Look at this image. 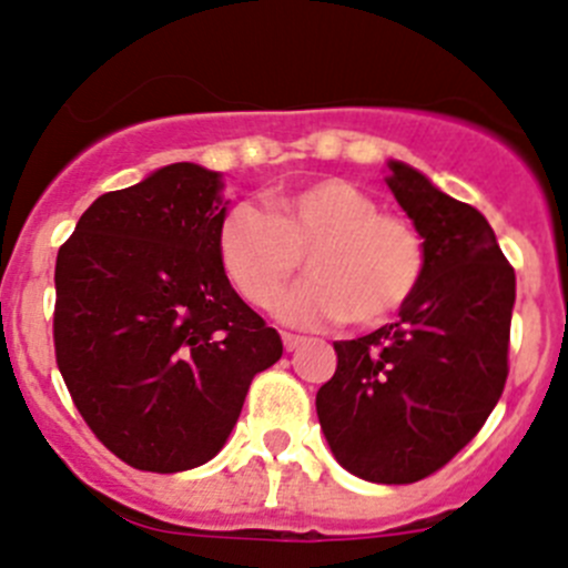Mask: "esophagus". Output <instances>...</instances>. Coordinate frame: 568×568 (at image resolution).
<instances>
[{
    "label": "esophagus",
    "instance_id": "1",
    "mask_svg": "<svg viewBox=\"0 0 568 568\" xmlns=\"http://www.w3.org/2000/svg\"><path fill=\"white\" fill-rule=\"evenodd\" d=\"M283 344H285V349H288V353H294L296 347H302V344H305V338L296 336V333H283Z\"/></svg>",
    "mask_w": 568,
    "mask_h": 568
}]
</instances>
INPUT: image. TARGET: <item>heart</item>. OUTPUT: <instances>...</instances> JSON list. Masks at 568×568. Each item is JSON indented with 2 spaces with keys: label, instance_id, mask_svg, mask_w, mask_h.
Masks as SVG:
<instances>
[{
  "label": "heart",
  "instance_id": "obj_1",
  "mask_svg": "<svg viewBox=\"0 0 568 568\" xmlns=\"http://www.w3.org/2000/svg\"><path fill=\"white\" fill-rule=\"evenodd\" d=\"M311 277L280 305L294 325L378 327L415 300L426 246L412 221L384 212L347 179H316L272 195L268 212L237 204L219 226V260L237 294L272 308L302 266Z\"/></svg>",
  "mask_w": 568,
  "mask_h": 568
}]
</instances>
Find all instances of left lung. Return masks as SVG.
<instances>
[{
    "instance_id": "1",
    "label": "left lung",
    "mask_w": 568,
    "mask_h": 568,
    "mask_svg": "<svg viewBox=\"0 0 568 568\" xmlns=\"http://www.w3.org/2000/svg\"><path fill=\"white\" fill-rule=\"evenodd\" d=\"M386 179L426 246V274L397 322L336 342V373L316 392L333 457L378 485H412L452 463L505 392L516 272L490 224L389 162Z\"/></svg>"
}]
</instances>
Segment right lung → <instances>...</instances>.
<instances>
[{
	"label": "right lung",
	"mask_w": 568,
	"mask_h": 568,
	"mask_svg": "<svg viewBox=\"0 0 568 568\" xmlns=\"http://www.w3.org/2000/svg\"><path fill=\"white\" fill-rule=\"evenodd\" d=\"M219 190V173L168 164L100 195L58 248V369L94 437L136 470L215 457L254 375L283 356L221 268Z\"/></svg>",
	"instance_id": "right-lung-1"
}]
</instances>
